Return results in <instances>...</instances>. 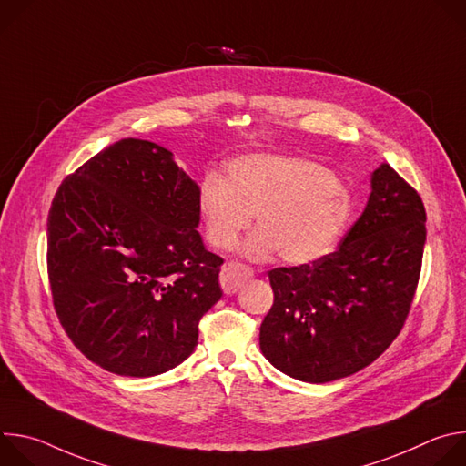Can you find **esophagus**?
I'll use <instances>...</instances> for the list:
<instances>
[{
  "label": "esophagus",
  "instance_id": "esophagus-1",
  "mask_svg": "<svg viewBox=\"0 0 466 466\" xmlns=\"http://www.w3.org/2000/svg\"><path fill=\"white\" fill-rule=\"evenodd\" d=\"M252 275H254L252 269L245 268V265H241V263H227L221 269V277H219L221 288L227 295H232L239 289V286L243 282L252 279Z\"/></svg>",
  "mask_w": 466,
  "mask_h": 466
}]
</instances>
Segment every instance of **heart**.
Returning <instances> with one entry per match:
<instances>
[{
	"label": "heart",
	"instance_id": "1",
	"mask_svg": "<svg viewBox=\"0 0 466 466\" xmlns=\"http://www.w3.org/2000/svg\"><path fill=\"white\" fill-rule=\"evenodd\" d=\"M197 205L212 247L228 250L250 227L258 230L243 252L252 259L273 254L288 263H311L331 252L352 212L345 182L319 164L277 153H250L227 166L225 178L208 171Z\"/></svg>",
	"mask_w": 466,
	"mask_h": 466
}]
</instances>
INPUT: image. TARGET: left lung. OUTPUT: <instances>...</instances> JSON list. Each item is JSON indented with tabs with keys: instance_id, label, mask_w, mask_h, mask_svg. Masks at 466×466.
I'll list each match as a JSON object with an SVG mask.
<instances>
[{
	"instance_id": "1",
	"label": "left lung",
	"mask_w": 466,
	"mask_h": 466,
	"mask_svg": "<svg viewBox=\"0 0 466 466\" xmlns=\"http://www.w3.org/2000/svg\"><path fill=\"white\" fill-rule=\"evenodd\" d=\"M339 247L324 258L269 271L275 302L259 326V349L284 374L309 383L350 376L400 334L426 243L420 195L389 164Z\"/></svg>"
}]
</instances>
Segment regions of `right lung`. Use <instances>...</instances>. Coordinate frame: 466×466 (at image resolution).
<instances>
[{
    "label": "right lung",
    "mask_w": 466,
    "mask_h": 466,
    "mask_svg": "<svg viewBox=\"0 0 466 466\" xmlns=\"http://www.w3.org/2000/svg\"><path fill=\"white\" fill-rule=\"evenodd\" d=\"M198 186L166 147L119 140L55 193L47 275L74 345L108 372L147 378L197 347L198 320L221 299L223 258L197 232Z\"/></svg>",
    "instance_id": "obj_1"
}]
</instances>
